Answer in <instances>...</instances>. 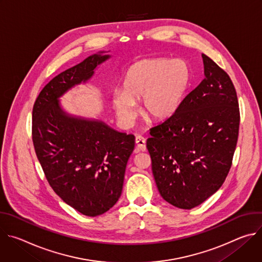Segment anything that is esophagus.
Listing matches in <instances>:
<instances>
[{
    "label": "esophagus",
    "instance_id": "1",
    "mask_svg": "<svg viewBox=\"0 0 262 262\" xmlns=\"http://www.w3.org/2000/svg\"><path fill=\"white\" fill-rule=\"evenodd\" d=\"M136 144H137V147H138L139 150L146 151V140H145L144 137L138 136L136 138Z\"/></svg>",
    "mask_w": 262,
    "mask_h": 262
}]
</instances>
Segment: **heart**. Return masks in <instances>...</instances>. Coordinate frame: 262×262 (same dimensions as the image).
Listing matches in <instances>:
<instances>
[{
  "instance_id": "1",
  "label": "heart",
  "mask_w": 262,
  "mask_h": 262,
  "mask_svg": "<svg viewBox=\"0 0 262 262\" xmlns=\"http://www.w3.org/2000/svg\"><path fill=\"white\" fill-rule=\"evenodd\" d=\"M192 83V69L183 59H145L124 73L122 91L112 93L111 102L123 127L137 117L136 102L141 99L142 114L152 121L171 118L181 106Z\"/></svg>"
}]
</instances>
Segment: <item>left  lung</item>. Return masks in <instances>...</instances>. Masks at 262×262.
I'll return each mask as SVG.
<instances>
[{
	"instance_id": "left-lung-1",
	"label": "left lung",
	"mask_w": 262,
	"mask_h": 262,
	"mask_svg": "<svg viewBox=\"0 0 262 262\" xmlns=\"http://www.w3.org/2000/svg\"><path fill=\"white\" fill-rule=\"evenodd\" d=\"M204 79L171 118L150 129L147 149L161 196L192 209L225 181L236 147L239 108L228 74L202 54Z\"/></svg>"
}]
</instances>
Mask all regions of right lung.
<instances>
[{
    "instance_id": "1",
    "label": "right lung",
    "mask_w": 262,
    "mask_h": 262,
    "mask_svg": "<svg viewBox=\"0 0 262 262\" xmlns=\"http://www.w3.org/2000/svg\"><path fill=\"white\" fill-rule=\"evenodd\" d=\"M110 58L98 52L61 72L33 106V144L50 185L66 204L88 216L104 213L120 198L135 137L99 119L67 113L60 97L86 84Z\"/></svg>"
}]
</instances>
